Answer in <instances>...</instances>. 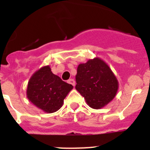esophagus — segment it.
Segmentation results:
<instances>
[{
  "label": "esophagus",
  "instance_id": "esophagus-1",
  "mask_svg": "<svg viewBox=\"0 0 150 150\" xmlns=\"http://www.w3.org/2000/svg\"><path fill=\"white\" fill-rule=\"evenodd\" d=\"M67 82H68V83H70V84H71L72 86H75V80H74V79H70Z\"/></svg>",
  "mask_w": 150,
  "mask_h": 150
}]
</instances>
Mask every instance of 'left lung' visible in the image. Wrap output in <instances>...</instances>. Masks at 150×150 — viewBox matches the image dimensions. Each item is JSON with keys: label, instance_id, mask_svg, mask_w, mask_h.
<instances>
[{"label": "left lung", "instance_id": "obj_1", "mask_svg": "<svg viewBox=\"0 0 150 150\" xmlns=\"http://www.w3.org/2000/svg\"><path fill=\"white\" fill-rule=\"evenodd\" d=\"M75 88L94 109H100L116 96L118 81L107 64L98 58L80 64Z\"/></svg>", "mask_w": 150, "mask_h": 150}]
</instances>
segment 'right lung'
<instances>
[{"label":"right lung","mask_w":150,"mask_h":150,"mask_svg":"<svg viewBox=\"0 0 150 150\" xmlns=\"http://www.w3.org/2000/svg\"><path fill=\"white\" fill-rule=\"evenodd\" d=\"M72 88V85L63 81L46 66L34 73L30 79L27 96L38 108L51 113L60 109L64 99Z\"/></svg>","instance_id":"obj_1"}]
</instances>
